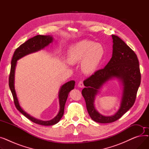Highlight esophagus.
Segmentation results:
<instances>
[{"label":"esophagus","mask_w":149,"mask_h":149,"mask_svg":"<svg viewBox=\"0 0 149 149\" xmlns=\"http://www.w3.org/2000/svg\"><path fill=\"white\" fill-rule=\"evenodd\" d=\"M78 86H79V88H83L84 87V84H83V82L82 81H80L79 82V83H78Z\"/></svg>","instance_id":"esophagus-1"}]
</instances>
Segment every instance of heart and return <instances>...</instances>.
<instances>
[{"label": "heart", "instance_id": "obj_1", "mask_svg": "<svg viewBox=\"0 0 149 149\" xmlns=\"http://www.w3.org/2000/svg\"><path fill=\"white\" fill-rule=\"evenodd\" d=\"M104 54L103 46L100 43L84 40L70 47L67 58L70 63L75 64L81 61V68L86 74H91L97 69Z\"/></svg>", "mask_w": 149, "mask_h": 149}]
</instances>
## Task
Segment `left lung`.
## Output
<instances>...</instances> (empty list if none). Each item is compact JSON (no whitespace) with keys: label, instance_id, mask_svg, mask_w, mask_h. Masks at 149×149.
I'll return each mask as SVG.
<instances>
[{"label":"left lung","instance_id":"left-lung-1","mask_svg":"<svg viewBox=\"0 0 149 149\" xmlns=\"http://www.w3.org/2000/svg\"><path fill=\"white\" fill-rule=\"evenodd\" d=\"M113 39L112 57L106 66L96 71L83 81L82 90L88 113L92 120L100 123H110L120 118L134 105L141 83V73L138 57L130 47L115 35ZM116 77L123 84V94L119 110L113 116L100 114L95 107V96L109 80Z\"/></svg>","mask_w":149,"mask_h":149}]
</instances>
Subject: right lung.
Here are the masks:
<instances>
[{"label": "right lung", "mask_w": 149, "mask_h": 149, "mask_svg": "<svg viewBox=\"0 0 149 149\" xmlns=\"http://www.w3.org/2000/svg\"><path fill=\"white\" fill-rule=\"evenodd\" d=\"M53 41V37L51 36H42L37 35L33 38H29L24 43L21 45L15 51L11 60V66L10 74L9 77V86L11 91L14 99V102L17 110L21 112L26 118L34 123L43 125V126H52L59 122L64 113L65 106L66 100L68 97L69 92L74 89L75 86V81L71 80L64 84L60 89L58 92V99L60 104V110L56 117L49 121H42L36 119L31 116L23 110L20 107L17 97L16 92L14 88V75L15 66L17 65V61L28 54L40 51L46 46H48Z\"/></svg>", "instance_id": "obj_1"}]
</instances>
